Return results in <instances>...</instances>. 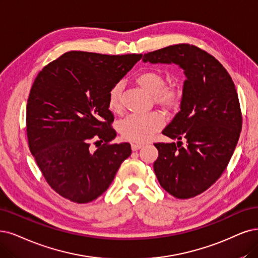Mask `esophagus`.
<instances>
[{
    "label": "esophagus",
    "mask_w": 258,
    "mask_h": 258,
    "mask_svg": "<svg viewBox=\"0 0 258 258\" xmlns=\"http://www.w3.org/2000/svg\"><path fill=\"white\" fill-rule=\"evenodd\" d=\"M142 147H144V145H142V144H132V150L133 151H137Z\"/></svg>",
    "instance_id": "obj_1"
}]
</instances>
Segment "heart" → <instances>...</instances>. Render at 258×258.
<instances>
[{
    "mask_svg": "<svg viewBox=\"0 0 258 258\" xmlns=\"http://www.w3.org/2000/svg\"><path fill=\"white\" fill-rule=\"evenodd\" d=\"M136 83L140 88L152 95L154 103L165 110L175 109L182 99V92L173 86H165L163 75L155 71H146L136 76ZM122 84L116 83L108 91L107 107L112 113H120ZM163 117L157 112L147 114H131L119 124L121 136L130 141L145 142L152 138L163 126Z\"/></svg>",
    "mask_w": 258,
    "mask_h": 258,
    "instance_id": "obj_1",
    "label": "heart"
}]
</instances>
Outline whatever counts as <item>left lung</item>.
<instances>
[{"instance_id": "left-lung-1", "label": "left lung", "mask_w": 258, "mask_h": 258, "mask_svg": "<svg viewBox=\"0 0 258 258\" xmlns=\"http://www.w3.org/2000/svg\"><path fill=\"white\" fill-rule=\"evenodd\" d=\"M142 60L184 70L179 111L163 131L178 141L154 145L158 158L153 167L168 194L194 198L221 176L239 139L242 117L234 82L214 56L195 45H170L145 54Z\"/></svg>"}]
</instances>
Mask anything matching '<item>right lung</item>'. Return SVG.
Returning a JSON list of instances; mask_svg holds the SVG:
<instances>
[{"label":"right lung","mask_w":258,"mask_h":258,"mask_svg":"<svg viewBox=\"0 0 258 258\" xmlns=\"http://www.w3.org/2000/svg\"><path fill=\"white\" fill-rule=\"evenodd\" d=\"M141 57L71 51L45 66L32 86L28 147L46 182L72 202L88 203L106 191L132 154L128 142L109 144L117 133L107 95ZM93 140L99 148L91 154Z\"/></svg>","instance_id":"1"}]
</instances>
